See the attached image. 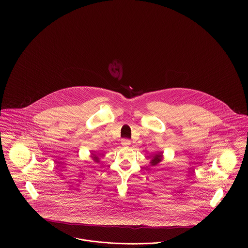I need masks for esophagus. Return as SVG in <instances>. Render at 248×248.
<instances>
[{
    "instance_id": "1",
    "label": "esophagus",
    "mask_w": 248,
    "mask_h": 248,
    "mask_svg": "<svg viewBox=\"0 0 248 248\" xmlns=\"http://www.w3.org/2000/svg\"><path fill=\"white\" fill-rule=\"evenodd\" d=\"M121 144H122V146H123V147H128L130 144H131V141H130L129 140L124 139V140H122Z\"/></svg>"
}]
</instances>
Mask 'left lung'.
I'll list each match as a JSON object with an SVG mask.
<instances>
[{
	"mask_svg": "<svg viewBox=\"0 0 248 248\" xmlns=\"http://www.w3.org/2000/svg\"><path fill=\"white\" fill-rule=\"evenodd\" d=\"M162 160H163V153L155 154L154 158L151 160V165L155 166V165H158L160 162H162Z\"/></svg>",
	"mask_w": 248,
	"mask_h": 248,
	"instance_id": "obj_1",
	"label": "left lung"
}]
</instances>
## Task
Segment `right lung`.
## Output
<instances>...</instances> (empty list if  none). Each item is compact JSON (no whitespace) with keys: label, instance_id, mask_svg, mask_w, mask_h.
Listing matches in <instances>:
<instances>
[{"label":"right lung","instance_id":"1","mask_svg":"<svg viewBox=\"0 0 248 248\" xmlns=\"http://www.w3.org/2000/svg\"><path fill=\"white\" fill-rule=\"evenodd\" d=\"M92 158L95 163H99V158L96 154H92Z\"/></svg>","mask_w":248,"mask_h":248}]
</instances>
